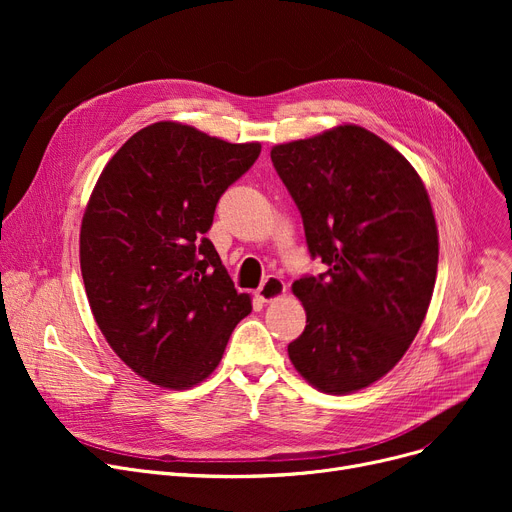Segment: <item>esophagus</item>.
<instances>
[{
	"label": "esophagus",
	"instance_id": "1",
	"mask_svg": "<svg viewBox=\"0 0 512 512\" xmlns=\"http://www.w3.org/2000/svg\"><path fill=\"white\" fill-rule=\"evenodd\" d=\"M284 292H286V284L278 276H267L263 280V284L255 290V297L261 303H272V301L280 299Z\"/></svg>",
	"mask_w": 512,
	"mask_h": 512
}]
</instances>
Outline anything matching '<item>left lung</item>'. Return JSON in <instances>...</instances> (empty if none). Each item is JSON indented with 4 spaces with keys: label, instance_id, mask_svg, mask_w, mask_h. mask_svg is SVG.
I'll list each match as a JSON object with an SVG mask.
<instances>
[{
    "label": "left lung",
    "instance_id": "obj_1",
    "mask_svg": "<svg viewBox=\"0 0 512 512\" xmlns=\"http://www.w3.org/2000/svg\"><path fill=\"white\" fill-rule=\"evenodd\" d=\"M272 164L301 211L311 257L326 265L292 284L307 326L288 357L321 392L361 390L407 353L432 301V203L409 161L353 124L276 145Z\"/></svg>",
    "mask_w": 512,
    "mask_h": 512
}]
</instances>
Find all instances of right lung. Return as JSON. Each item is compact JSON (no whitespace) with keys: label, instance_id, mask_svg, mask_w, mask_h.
<instances>
[{"label":"right lung","instance_id":"add662e5","mask_svg":"<svg viewBox=\"0 0 512 512\" xmlns=\"http://www.w3.org/2000/svg\"><path fill=\"white\" fill-rule=\"evenodd\" d=\"M259 153V143L157 122L132 134L95 184L80 226L87 299L114 353L157 386L203 382L251 313L205 234Z\"/></svg>","mask_w":512,"mask_h":512}]
</instances>
